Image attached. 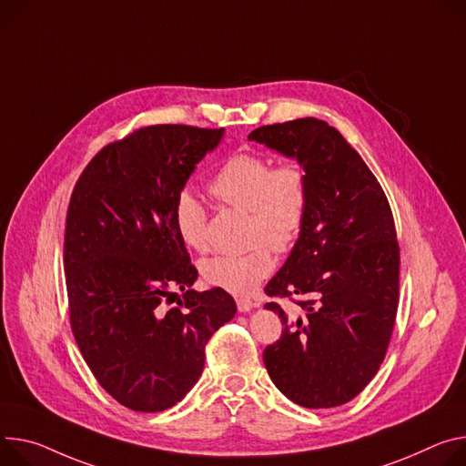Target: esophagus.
<instances>
[{
	"label": "esophagus",
	"instance_id": "obj_1",
	"mask_svg": "<svg viewBox=\"0 0 466 466\" xmlns=\"http://www.w3.org/2000/svg\"><path fill=\"white\" fill-rule=\"evenodd\" d=\"M252 309H255V303H252L250 299H245V298L238 299V310L239 312H250Z\"/></svg>",
	"mask_w": 466,
	"mask_h": 466
}]
</instances>
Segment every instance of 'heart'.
Segmentation results:
<instances>
[{
    "label": "heart",
    "instance_id": "1",
    "mask_svg": "<svg viewBox=\"0 0 466 466\" xmlns=\"http://www.w3.org/2000/svg\"><path fill=\"white\" fill-rule=\"evenodd\" d=\"M209 191L227 206L248 214V243L245 255H219L202 264L204 279L225 291L245 295L262 282L275 266L271 248L288 250L298 241L309 208V180L299 163L273 167L257 152H239L225 159L209 182ZM173 221L182 241L204 252L208 211L200 198L184 189L173 206Z\"/></svg>",
    "mask_w": 466,
    "mask_h": 466
}]
</instances>
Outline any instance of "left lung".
Returning a JSON list of instances; mask_svg holds the SVG:
<instances>
[{
  "mask_svg": "<svg viewBox=\"0 0 466 466\" xmlns=\"http://www.w3.org/2000/svg\"><path fill=\"white\" fill-rule=\"evenodd\" d=\"M298 159L309 180L303 230L268 282L271 298L303 295L301 314L277 303L284 330L264 364L293 403L329 409L353 400L385 359L400 293V247L383 187L344 136L307 116L248 134Z\"/></svg>",
  "mask_w": 466,
  "mask_h": 466,
  "instance_id": "left-lung-1",
  "label": "left lung"
}]
</instances>
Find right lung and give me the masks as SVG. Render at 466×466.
<instances>
[{
  "label": "right lung",
  "instance_id": "obj_1",
  "mask_svg": "<svg viewBox=\"0 0 466 466\" xmlns=\"http://www.w3.org/2000/svg\"><path fill=\"white\" fill-rule=\"evenodd\" d=\"M225 128L147 126L104 147L81 173L66 214L65 273L77 348L124 407L178 403L204 370V346L236 316L221 288L195 291L198 271L173 206ZM184 290L179 307L162 303Z\"/></svg>",
  "mask_w": 466,
  "mask_h": 466
}]
</instances>
